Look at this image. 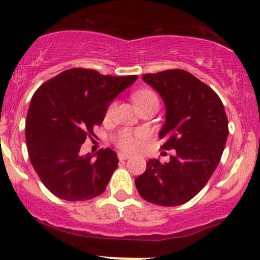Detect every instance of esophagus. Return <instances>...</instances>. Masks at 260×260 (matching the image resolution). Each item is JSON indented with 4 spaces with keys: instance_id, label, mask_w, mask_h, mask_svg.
<instances>
[{
    "instance_id": "1",
    "label": "esophagus",
    "mask_w": 260,
    "mask_h": 260,
    "mask_svg": "<svg viewBox=\"0 0 260 260\" xmlns=\"http://www.w3.org/2000/svg\"><path fill=\"white\" fill-rule=\"evenodd\" d=\"M129 157H131L129 154L118 153V159H120V160H127V159H129Z\"/></svg>"
}]
</instances>
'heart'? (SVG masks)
<instances>
[{"label":"heart","mask_w":260,"mask_h":260,"mask_svg":"<svg viewBox=\"0 0 260 260\" xmlns=\"http://www.w3.org/2000/svg\"><path fill=\"white\" fill-rule=\"evenodd\" d=\"M153 100H157V98L156 95L150 90H139L133 94V101L137 107H139L140 105H144V104H147L149 101H153ZM115 106H116L115 104H111V106L109 107V111H107L109 115H111L113 112ZM144 137L145 134L144 132H142V131H137V132H134V131H131V129H122L121 132H118L117 136L115 137V142L118 148L123 149V150H127V151H133L139 147L140 140L144 138Z\"/></svg>","instance_id":"b5f03b06"}]
</instances>
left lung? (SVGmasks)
I'll use <instances>...</instances> for the list:
<instances>
[{"mask_svg":"<svg viewBox=\"0 0 260 260\" xmlns=\"http://www.w3.org/2000/svg\"><path fill=\"white\" fill-rule=\"evenodd\" d=\"M165 104L160 139L175 149L169 162L151 159L134 180L140 197L162 207H176L198 194L214 174L225 148L229 123L216 92L183 70L143 74Z\"/></svg>","mask_w":260,"mask_h":260,"instance_id":"left-lung-1","label":"left lung"}]
</instances>
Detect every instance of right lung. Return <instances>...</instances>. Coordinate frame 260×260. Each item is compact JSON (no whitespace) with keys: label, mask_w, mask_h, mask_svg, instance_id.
Masks as SVG:
<instances>
[{"label":"right lung","mask_w":260,"mask_h":260,"mask_svg":"<svg viewBox=\"0 0 260 260\" xmlns=\"http://www.w3.org/2000/svg\"><path fill=\"white\" fill-rule=\"evenodd\" d=\"M138 76H103L72 68L45 82L32 95L25 121L30 162L45 187L64 201L103 194L117 169V154L100 149L80 155L92 128L103 123L107 107Z\"/></svg>","instance_id":"obj_1"}]
</instances>
